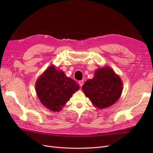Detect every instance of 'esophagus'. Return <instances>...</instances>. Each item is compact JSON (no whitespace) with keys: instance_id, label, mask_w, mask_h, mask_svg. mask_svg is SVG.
I'll return each instance as SVG.
<instances>
[{"instance_id":"obj_1","label":"esophagus","mask_w":153,"mask_h":153,"mask_svg":"<svg viewBox=\"0 0 153 153\" xmlns=\"http://www.w3.org/2000/svg\"><path fill=\"white\" fill-rule=\"evenodd\" d=\"M79 84L80 86L82 87V86L83 85V84H84V81H79Z\"/></svg>"}]
</instances>
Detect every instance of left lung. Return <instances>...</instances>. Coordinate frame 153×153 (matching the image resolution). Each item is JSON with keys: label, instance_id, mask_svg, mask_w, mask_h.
Returning <instances> with one entry per match:
<instances>
[{"label": "left lung", "instance_id": "left-lung-1", "mask_svg": "<svg viewBox=\"0 0 153 153\" xmlns=\"http://www.w3.org/2000/svg\"><path fill=\"white\" fill-rule=\"evenodd\" d=\"M122 89L121 79L110 66L97 69L94 77L88 79L82 87L85 95L99 109L114 105L121 96Z\"/></svg>", "mask_w": 153, "mask_h": 153}]
</instances>
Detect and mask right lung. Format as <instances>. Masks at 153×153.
<instances>
[{"label": "right lung", "instance_id": "add662e5", "mask_svg": "<svg viewBox=\"0 0 153 153\" xmlns=\"http://www.w3.org/2000/svg\"><path fill=\"white\" fill-rule=\"evenodd\" d=\"M79 89L77 83L66 76L61 70L51 65L40 76L35 84L36 95L40 102L48 110L59 111Z\"/></svg>", "mask_w": 153, "mask_h": 153}]
</instances>
